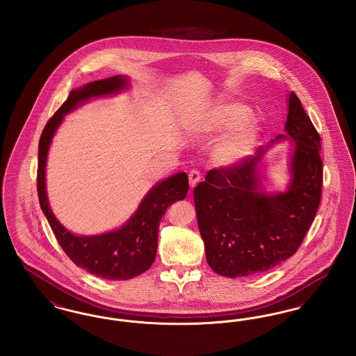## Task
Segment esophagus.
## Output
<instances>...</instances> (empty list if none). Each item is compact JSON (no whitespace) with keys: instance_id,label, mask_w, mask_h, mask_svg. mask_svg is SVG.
Instances as JSON below:
<instances>
[{"instance_id":"1","label":"esophagus","mask_w":356,"mask_h":356,"mask_svg":"<svg viewBox=\"0 0 356 356\" xmlns=\"http://www.w3.org/2000/svg\"><path fill=\"white\" fill-rule=\"evenodd\" d=\"M188 177H189V186H191V188H195L196 184L200 181V179H202L200 172L197 170H191L189 175H188Z\"/></svg>"}]
</instances>
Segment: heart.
Returning a JSON list of instances; mask_svg holds the SVG:
<instances>
[{"instance_id":"heart-1","label":"heart","mask_w":356,"mask_h":356,"mask_svg":"<svg viewBox=\"0 0 356 356\" xmlns=\"http://www.w3.org/2000/svg\"><path fill=\"white\" fill-rule=\"evenodd\" d=\"M248 108L236 102H221L204 111L196 121V131L203 136H213L232 128L221 137L212 151L213 161L220 167L241 163L257 143L259 125L247 118Z\"/></svg>"}]
</instances>
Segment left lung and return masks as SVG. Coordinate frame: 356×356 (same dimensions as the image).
I'll use <instances>...</instances> for the list:
<instances>
[{
	"label": "left lung",
	"instance_id": "obj_1",
	"mask_svg": "<svg viewBox=\"0 0 356 356\" xmlns=\"http://www.w3.org/2000/svg\"><path fill=\"white\" fill-rule=\"evenodd\" d=\"M287 136L295 149L286 192L261 189L257 164L267 148L232 167L208 170L195 191V207L209 267L222 276H254L295 254L303 243L323 186L321 136L298 96H288Z\"/></svg>",
	"mask_w": 356,
	"mask_h": 356
}]
</instances>
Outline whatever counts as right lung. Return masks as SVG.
I'll use <instances>...</instances> for the list:
<instances>
[{
	"instance_id": "obj_1",
	"label": "right lung",
	"mask_w": 356,
	"mask_h": 356,
	"mask_svg": "<svg viewBox=\"0 0 356 356\" xmlns=\"http://www.w3.org/2000/svg\"><path fill=\"white\" fill-rule=\"evenodd\" d=\"M128 85L125 76L93 81L69 93L67 102L47 122L38 143L37 192L44 215L58 244L69 259L86 272L106 280H128L147 271L156 257L159 225L167 208L188 193V176L184 172L172 175L153 186L138 205L132 218L121 228L96 236H76L56 219L45 189V167L51 138L64 116L77 105L92 97L106 96Z\"/></svg>"
}]
</instances>
